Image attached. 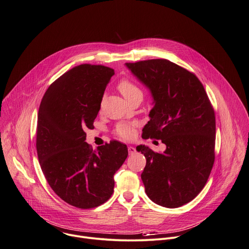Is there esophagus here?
I'll use <instances>...</instances> for the list:
<instances>
[{
    "instance_id": "esophagus-1",
    "label": "esophagus",
    "mask_w": 249,
    "mask_h": 249,
    "mask_svg": "<svg viewBox=\"0 0 249 249\" xmlns=\"http://www.w3.org/2000/svg\"><path fill=\"white\" fill-rule=\"evenodd\" d=\"M128 151H129V154H134L136 152V148L134 146H128Z\"/></svg>"
}]
</instances>
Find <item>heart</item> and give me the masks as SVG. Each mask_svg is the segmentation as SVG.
Returning a JSON list of instances; mask_svg holds the SVG:
<instances>
[{
	"mask_svg": "<svg viewBox=\"0 0 249 249\" xmlns=\"http://www.w3.org/2000/svg\"><path fill=\"white\" fill-rule=\"evenodd\" d=\"M117 88L120 91V93L125 97V99L128 100L129 102L137 96H142V92L141 88L133 80L129 78L121 79L120 82L118 83ZM115 134L123 140L130 141L135 138L136 131L132 124L119 123L115 128Z\"/></svg>",
	"mask_w": 249,
	"mask_h": 249,
	"instance_id": "obj_1",
	"label": "heart"
}]
</instances>
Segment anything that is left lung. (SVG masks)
Segmentation results:
<instances>
[{
	"mask_svg": "<svg viewBox=\"0 0 249 249\" xmlns=\"http://www.w3.org/2000/svg\"><path fill=\"white\" fill-rule=\"evenodd\" d=\"M149 88L154 107L143 139L166 144L159 153L139 145L146 158L141 175L145 194L156 204L176 208L204 188L215 161L216 121L202 83L186 68L164 58L126 62Z\"/></svg>",
	"mask_w": 249,
	"mask_h": 249,
	"instance_id": "8db88e82",
	"label": "left lung"
}]
</instances>
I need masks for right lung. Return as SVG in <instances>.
<instances>
[{
    "instance_id": "add662e5",
    "label": "right lung",
    "mask_w": 249,
    "mask_h": 249,
    "mask_svg": "<svg viewBox=\"0 0 249 249\" xmlns=\"http://www.w3.org/2000/svg\"><path fill=\"white\" fill-rule=\"evenodd\" d=\"M114 70L80 64L66 71L46 91L38 112L36 148L52 190L66 203L90 209L113 194L114 174L128 156L127 145L111 141L97 149L85 130L94 121Z\"/></svg>"
}]
</instances>
